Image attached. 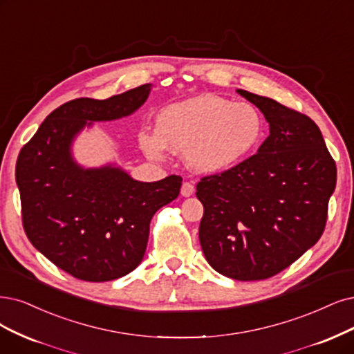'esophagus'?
I'll return each instance as SVG.
<instances>
[{"instance_id": "1", "label": "esophagus", "mask_w": 354, "mask_h": 354, "mask_svg": "<svg viewBox=\"0 0 354 354\" xmlns=\"http://www.w3.org/2000/svg\"><path fill=\"white\" fill-rule=\"evenodd\" d=\"M194 191H195V188H194L192 182H184V184H182V188H180L182 197H191Z\"/></svg>"}]
</instances>
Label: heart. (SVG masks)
Masks as SVG:
<instances>
[{
  "mask_svg": "<svg viewBox=\"0 0 354 354\" xmlns=\"http://www.w3.org/2000/svg\"><path fill=\"white\" fill-rule=\"evenodd\" d=\"M157 129H142L140 147L151 159L166 149L187 154L191 167L220 174L250 157L264 136V118L251 103L201 95L169 104L157 115Z\"/></svg>",
  "mask_w": 354,
  "mask_h": 354,
  "instance_id": "heart-1",
  "label": "heart"
}]
</instances>
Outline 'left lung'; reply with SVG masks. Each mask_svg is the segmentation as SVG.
Here are the masks:
<instances>
[{"mask_svg":"<svg viewBox=\"0 0 354 354\" xmlns=\"http://www.w3.org/2000/svg\"><path fill=\"white\" fill-rule=\"evenodd\" d=\"M236 91L264 113L270 136L258 153L197 184L200 243L217 272L252 281L276 276L319 241L337 167L309 116Z\"/></svg>","mask_w":354,"mask_h":354,"instance_id":"8db88e82","label":"left lung"}]
</instances>
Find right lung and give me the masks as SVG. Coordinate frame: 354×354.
Listing matches in <instances>:
<instances>
[{
    "mask_svg": "<svg viewBox=\"0 0 354 354\" xmlns=\"http://www.w3.org/2000/svg\"><path fill=\"white\" fill-rule=\"evenodd\" d=\"M150 90L149 83L104 100L64 103L20 150L16 182L24 232L39 252L78 280L111 281L137 268L151 217L179 195L180 176L140 182L111 165L84 169L71 156L86 125L131 115Z\"/></svg>",
    "mask_w": 354,
    "mask_h": 354,
    "instance_id": "right-lung-1",
    "label": "right lung"
}]
</instances>
